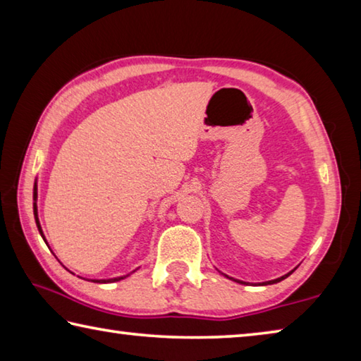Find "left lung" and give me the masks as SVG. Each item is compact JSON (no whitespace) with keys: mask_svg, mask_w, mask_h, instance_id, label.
<instances>
[{"mask_svg":"<svg viewBox=\"0 0 361 361\" xmlns=\"http://www.w3.org/2000/svg\"><path fill=\"white\" fill-rule=\"evenodd\" d=\"M293 272V271H291ZM291 272H288V274H286V276H282V277H279V279H276V280H269V282H264V285H271V283H277V282H280V280H283V279H286V277H288L290 276V274ZM226 277H228V276H226ZM237 282H239V283H245V282H240V280H237Z\"/></svg>","mask_w":361,"mask_h":361,"instance_id":"1","label":"left lung"}]
</instances>
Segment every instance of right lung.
<instances>
[{
	"label": "right lung",
	"instance_id": "obj_1",
	"mask_svg": "<svg viewBox=\"0 0 361 361\" xmlns=\"http://www.w3.org/2000/svg\"><path fill=\"white\" fill-rule=\"evenodd\" d=\"M36 197H38V188H36V183H35V188H33V199H35V204H33V212H35V221L36 226H38V231L42 239H44V234H42V229H41V224H39V219H38V207H36ZM46 240V239H44ZM129 276V274H127ZM127 276H122V277H114V279H103V280H92L95 283H111V282H119V280L126 279Z\"/></svg>",
	"mask_w": 361,
	"mask_h": 361
}]
</instances>
